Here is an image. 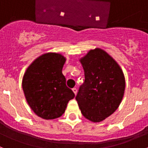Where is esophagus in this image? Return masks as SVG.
<instances>
[{"instance_id":"1","label":"esophagus","mask_w":148,"mask_h":148,"mask_svg":"<svg viewBox=\"0 0 148 148\" xmlns=\"http://www.w3.org/2000/svg\"><path fill=\"white\" fill-rule=\"evenodd\" d=\"M73 92L75 93V95H76V94H77V89L76 88H73Z\"/></svg>"}]
</instances>
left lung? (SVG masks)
<instances>
[{
    "mask_svg": "<svg viewBox=\"0 0 148 148\" xmlns=\"http://www.w3.org/2000/svg\"><path fill=\"white\" fill-rule=\"evenodd\" d=\"M84 82L76 99L82 115L92 122H100L119 108L125 89V78L119 65L99 48L91 49L80 59Z\"/></svg>",
    "mask_w": 148,
    "mask_h": 148,
    "instance_id": "1",
    "label": "left lung"
}]
</instances>
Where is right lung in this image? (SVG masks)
<instances>
[{
  "mask_svg": "<svg viewBox=\"0 0 148 148\" xmlns=\"http://www.w3.org/2000/svg\"><path fill=\"white\" fill-rule=\"evenodd\" d=\"M65 61L59 53H45L36 58L23 75L22 87L26 100L34 113L44 119L62 116L69 101L75 97L62 73Z\"/></svg>",
  "mask_w": 148,
  "mask_h": 148,
  "instance_id": "obj_1",
  "label": "right lung"
}]
</instances>
